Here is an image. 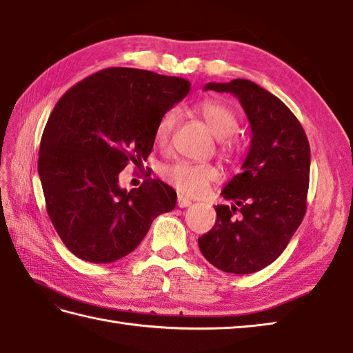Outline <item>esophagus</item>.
Segmentation results:
<instances>
[{
  "mask_svg": "<svg viewBox=\"0 0 353 353\" xmlns=\"http://www.w3.org/2000/svg\"><path fill=\"white\" fill-rule=\"evenodd\" d=\"M191 203H192V201L188 197H183V196L177 197V206L179 208H188V206H191Z\"/></svg>",
  "mask_w": 353,
  "mask_h": 353,
  "instance_id": "34e87169",
  "label": "esophagus"
}]
</instances>
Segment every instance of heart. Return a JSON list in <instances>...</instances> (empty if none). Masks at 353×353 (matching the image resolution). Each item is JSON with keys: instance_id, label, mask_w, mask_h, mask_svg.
Returning <instances> with one entry per match:
<instances>
[{"instance_id": "obj_1", "label": "heart", "mask_w": 353, "mask_h": 353, "mask_svg": "<svg viewBox=\"0 0 353 353\" xmlns=\"http://www.w3.org/2000/svg\"><path fill=\"white\" fill-rule=\"evenodd\" d=\"M200 115L215 138L221 139V154L228 161H235L239 156L238 141L232 138L238 130V117L228 104L220 101H203L200 104ZM177 121V110L170 109L161 117L154 130L156 144L165 145ZM165 182L174 186L177 191L188 196H197L203 192L212 182L220 179V171L211 163H191L179 161L165 167L162 171Z\"/></svg>"}]
</instances>
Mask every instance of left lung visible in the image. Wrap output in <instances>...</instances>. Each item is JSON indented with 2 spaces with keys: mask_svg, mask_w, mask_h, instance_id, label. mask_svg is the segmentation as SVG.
Instances as JSON below:
<instances>
[{
  "mask_svg": "<svg viewBox=\"0 0 353 353\" xmlns=\"http://www.w3.org/2000/svg\"><path fill=\"white\" fill-rule=\"evenodd\" d=\"M234 94L252 125L243 172L221 196L234 205L215 206L216 220L199 238L203 256L226 273L250 274L281 256L306 212L311 150L294 114L250 80L208 83L205 91Z\"/></svg>",
  "mask_w": 353,
  "mask_h": 353,
  "instance_id": "left-lung-1",
  "label": "left lung"
}]
</instances>
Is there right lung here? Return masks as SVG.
<instances>
[{"label": "right lung", "mask_w": 353, "mask_h": 353, "mask_svg": "<svg viewBox=\"0 0 353 353\" xmlns=\"http://www.w3.org/2000/svg\"><path fill=\"white\" fill-rule=\"evenodd\" d=\"M190 81L137 68H106L74 85L45 125L37 171L50 220L77 258L108 264L144 239L177 194L159 179L119 188L127 163L147 161L161 117Z\"/></svg>", "instance_id": "1"}]
</instances>
